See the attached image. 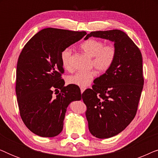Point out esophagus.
<instances>
[{"instance_id": "obj_1", "label": "esophagus", "mask_w": 158, "mask_h": 158, "mask_svg": "<svg viewBox=\"0 0 158 158\" xmlns=\"http://www.w3.org/2000/svg\"><path fill=\"white\" fill-rule=\"evenodd\" d=\"M85 90V88H84V87H81V94H83V93L84 92V90Z\"/></svg>"}]
</instances>
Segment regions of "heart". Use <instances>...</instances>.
Listing matches in <instances>:
<instances>
[{"mask_svg":"<svg viewBox=\"0 0 158 158\" xmlns=\"http://www.w3.org/2000/svg\"><path fill=\"white\" fill-rule=\"evenodd\" d=\"M81 48L88 56L93 57V64L98 70L106 71L111 68L115 61L116 49L114 45H104V43L95 39H88L81 44ZM72 49L65 48L62 51L60 59L62 67L64 69L71 68L70 59ZM96 75L95 70L80 71L68 76V83L80 87H85L91 83Z\"/></svg>","mask_w":158,"mask_h":158,"instance_id":"obj_1","label":"heart"}]
</instances>
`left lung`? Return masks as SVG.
I'll list each match as a JSON object with an SVG mask.
<instances>
[{
  "mask_svg": "<svg viewBox=\"0 0 158 158\" xmlns=\"http://www.w3.org/2000/svg\"><path fill=\"white\" fill-rule=\"evenodd\" d=\"M91 36L111 41L116 49L112 66L94 80L93 89L82 94L90 132L106 139L122 132L136 115L144 85L142 57L137 45L121 30L92 31L84 40Z\"/></svg>",
  "mask_w": 158,
  "mask_h": 158,
  "instance_id": "left-lung-1",
  "label": "left lung"
}]
</instances>
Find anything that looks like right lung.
I'll return each instance as SVG.
<instances>
[{
  "label": "right lung",
  "mask_w": 158,
  "mask_h": 158,
  "mask_svg": "<svg viewBox=\"0 0 158 158\" xmlns=\"http://www.w3.org/2000/svg\"><path fill=\"white\" fill-rule=\"evenodd\" d=\"M85 34V31L46 28L26 44L19 55L17 101L23 123L36 135L53 137L59 135L69 104L81 100V90L72 85L64 86L60 55ZM56 90L58 93L54 96Z\"/></svg>",
  "instance_id": "add662e5"
}]
</instances>
